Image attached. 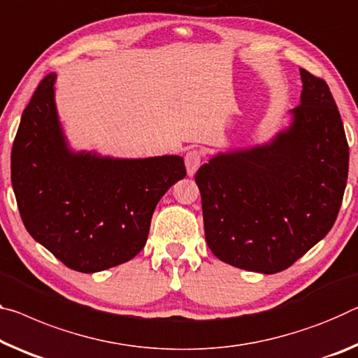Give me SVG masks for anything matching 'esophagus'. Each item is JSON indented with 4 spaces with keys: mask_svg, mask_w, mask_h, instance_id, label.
Here are the masks:
<instances>
[{
    "mask_svg": "<svg viewBox=\"0 0 358 358\" xmlns=\"http://www.w3.org/2000/svg\"><path fill=\"white\" fill-rule=\"evenodd\" d=\"M201 162H202L201 151L191 150L188 155H186L185 164H186V172H188L189 177H194L196 172H197V169L201 167Z\"/></svg>",
    "mask_w": 358,
    "mask_h": 358,
    "instance_id": "esophagus-1",
    "label": "esophagus"
}]
</instances>
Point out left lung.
<instances>
[{
	"label": "left lung",
	"instance_id": "1",
	"mask_svg": "<svg viewBox=\"0 0 358 358\" xmlns=\"http://www.w3.org/2000/svg\"><path fill=\"white\" fill-rule=\"evenodd\" d=\"M292 122L269 141L217 152L197 170L208 248L236 268L275 274L333 228L349 146L327 83L299 68Z\"/></svg>",
	"mask_w": 358,
	"mask_h": 358
}]
</instances>
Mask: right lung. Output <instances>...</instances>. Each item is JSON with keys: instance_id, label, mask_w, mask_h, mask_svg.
I'll use <instances>...</instances> for the list:
<instances>
[{"instance_id": "right-lung-1", "label": "right lung", "mask_w": 358, "mask_h": 358, "mask_svg": "<svg viewBox=\"0 0 358 358\" xmlns=\"http://www.w3.org/2000/svg\"><path fill=\"white\" fill-rule=\"evenodd\" d=\"M55 79L54 73L44 78L22 113L10 180L33 239L70 269L92 274L126 263L145 247L152 212L185 178V161L71 150L57 113Z\"/></svg>"}]
</instances>
